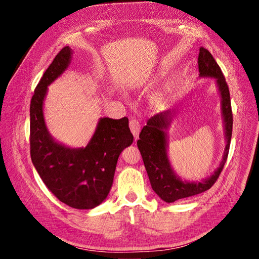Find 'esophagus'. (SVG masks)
I'll return each instance as SVG.
<instances>
[{"label":"esophagus","mask_w":259,"mask_h":259,"mask_svg":"<svg viewBox=\"0 0 259 259\" xmlns=\"http://www.w3.org/2000/svg\"><path fill=\"white\" fill-rule=\"evenodd\" d=\"M130 128H131L132 134L134 135L135 139H137L138 136H139V132H140V124H139V122L137 120H135V119H133L130 122Z\"/></svg>","instance_id":"esophagus-1"}]
</instances>
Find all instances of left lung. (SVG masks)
Segmentation results:
<instances>
[{
    "label": "left lung",
    "mask_w": 259,
    "mask_h": 259,
    "mask_svg": "<svg viewBox=\"0 0 259 259\" xmlns=\"http://www.w3.org/2000/svg\"><path fill=\"white\" fill-rule=\"evenodd\" d=\"M198 64L200 72L199 77L214 79L218 89L219 96H221L226 147L223 160L213 174L206 178H203L200 182L185 180L175 173L167 154V131L170 126L171 117H173V112L175 110H166L150 117L147 122V125H145L140 132L137 146L140 153H142L153 191L166 203H173L177 200L189 198L208 190L215 184L219 174L222 173L229 152L233 121L228 85H227L222 70L217 65L214 57L204 48H200Z\"/></svg>",
    "instance_id": "left-lung-1"
}]
</instances>
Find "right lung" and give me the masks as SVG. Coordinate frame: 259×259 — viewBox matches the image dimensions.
Returning a JSON list of instances; mask_svg holds the SVG:
<instances>
[{"label": "right lung", "mask_w": 259, "mask_h": 259, "mask_svg": "<svg viewBox=\"0 0 259 259\" xmlns=\"http://www.w3.org/2000/svg\"><path fill=\"white\" fill-rule=\"evenodd\" d=\"M72 54L69 46L62 49L34 91L30 105V153L36 171L55 197L73 208L91 209L107 199L119 155L134 137L127 117H100L86 147L71 148L50 134L43 112L48 86L68 69Z\"/></svg>", "instance_id": "add662e5"}]
</instances>
